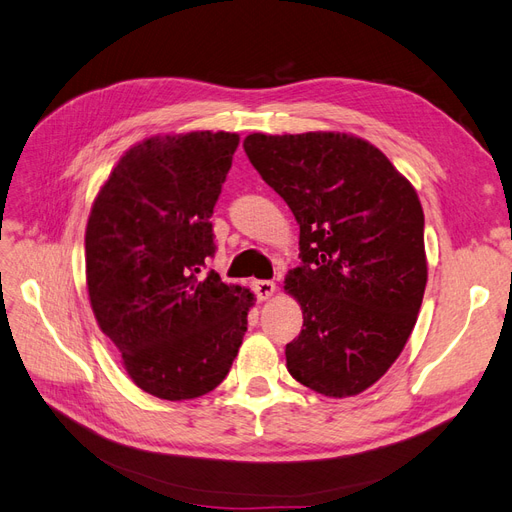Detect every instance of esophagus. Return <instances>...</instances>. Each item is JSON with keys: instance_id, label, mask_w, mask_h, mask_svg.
Wrapping results in <instances>:
<instances>
[{"instance_id": "34e87169", "label": "esophagus", "mask_w": 512, "mask_h": 512, "mask_svg": "<svg viewBox=\"0 0 512 512\" xmlns=\"http://www.w3.org/2000/svg\"><path fill=\"white\" fill-rule=\"evenodd\" d=\"M254 292H256L258 301H267L273 297L275 284L271 280H258V282H254Z\"/></svg>"}]
</instances>
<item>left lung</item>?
Instances as JSON below:
<instances>
[{
	"label": "left lung",
	"mask_w": 512,
	"mask_h": 512,
	"mask_svg": "<svg viewBox=\"0 0 512 512\" xmlns=\"http://www.w3.org/2000/svg\"><path fill=\"white\" fill-rule=\"evenodd\" d=\"M243 149L301 230V267L284 286L303 309L290 376L327 397L359 395L397 361L423 303L421 200L359 136L256 132Z\"/></svg>",
	"instance_id": "left-lung-1"
}]
</instances>
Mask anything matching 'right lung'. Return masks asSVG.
Segmentation results:
<instances>
[{"label":"right lung","mask_w":512,"mask_h":512,"mask_svg":"<svg viewBox=\"0 0 512 512\" xmlns=\"http://www.w3.org/2000/svg\"><path fill=\"white\" fill-rule=\"evenodd\" d=\"M239 134L151 136L123 153L85 230L89 303L145 393L194 399L232 367L254 305L250 288L200 275L215 254L209 218Z\"/></svg>","instance_id":"right-lung-1"}]
</instances>
